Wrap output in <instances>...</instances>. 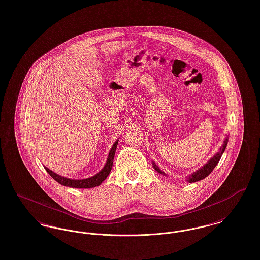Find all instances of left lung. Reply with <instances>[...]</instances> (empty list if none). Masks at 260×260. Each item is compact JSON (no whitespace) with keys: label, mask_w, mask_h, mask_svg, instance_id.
Instances as JSON below:
<instances>
[{"label":"left lung","mask_w":260,"mask_h":260,"mask_svg":"<svg viewBox=\"0 0 260 260\" xmlns=\"http://www.w3.org/2000/svg\"><path fill=\"white\" fill-rule=\"evenodd\" d=\"M227 143H228V138H226V139L224 140V144H223L222 147H220V149H219V152H217V153L210 159V161H208L204 167H202L197 172H195V173H192L191 175H189L188 178H187V181L190 182V183H192V182H196V181H199V180H202V179L206 178V177L213 171V169L215 168V166L218 164V161H219L221 156H222L223 152L225 151V148H226V146H227ZM153 167H154V169H155L158 173L166 175V173H164V172H161V170L158 168V166H156V164H155L154 161H153Z\"/></svg>","instance_id":"8db88e82"}]
</instances>
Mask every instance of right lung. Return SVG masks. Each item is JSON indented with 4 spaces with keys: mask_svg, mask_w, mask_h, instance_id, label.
<instances>
[{
    "mask_svg": "<svg viewBox=\"0 0 260 260\" xmlns=\"http://www.w3.org/2000/svg\"><path fill=\"white\" fill-rule=\"evenodd\" d=\"M117 145H118V140L113 144L104 168L99 173H96L95 175H93L91 177H88V178H86V179H71V178H67V177H64V176L58 175V174L51 172L50 169H48L47 167H45V169L49 173L50 176L55 181L60 183L61 185L72 187V188H92V187H96V186L100 185L106 179V177L109 175V173L111 172L113 160H114V156H115Z\"/></svg>",
    "mask_w": 260,
    "mask_h": 260,
    "instance_id": "add662e5",
    "label": "right lung"
}]
</instances>
